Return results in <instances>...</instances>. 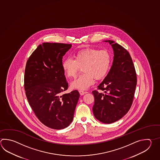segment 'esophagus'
<instances>
[{"label":"esophagus","instance_id":"1","mask_svg":"<svg viewBox=\"0 0 160 160\" xmlns=\"http://www.w3.org/2000/svg\"><path fill=\"white\" fill-rule=\"evenodd\" d=\"M78 92L80 93V95H81V96H82V95H84V94L87 93V92L83 91H82V90H80Z\"/></svg>","mask_w":160,"mask_h":160}]
</instances>
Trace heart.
I'll return each mask as SVG.
<instances>
[{
    "label": "heart",
    "instance_id": "obj_1",
    "mask_svg": "<svg viewBox=\"0 0 160 160\" xmlns=\"http://www.w3.org/2000/svg\"><path fill=\"white\" fill-rule=\"evenodd\" d=\"M75 59L67 58L63 60L62 68L65 75L68 78H73L80 67L83 74L71 83L72 89L86 90L93 85L95 78H104L109 71L111 56L107 50L87 48L76 52Z\"/></svg>",
    "mask_w": 160,
    "mask_h": 160
}]
</instances>
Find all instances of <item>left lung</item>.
Listing matches in <instances>:
<instances>
[{"mask_svg":"<svg viewBox=\"0 0 160 160\" xmlns=\"http://www.w3.org/2000/svg\"><path fill=\"white\" fill-rule=\"evenodd\" d=\"M113 50V61L109 72L98 89L92 91L95 118L104 124L121 119L130 109L137 84V76L131 55L127 49L112 40H105Z\"/></svg>","mask_w":160,"mask_h":160,"instance_id":"8db88e82","label":"left lung"}]
</instances>
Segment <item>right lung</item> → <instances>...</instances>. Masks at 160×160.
Instances as JSON below:
<instances>
[{"label":"right lung","instance_id":"add662e5","mask_svg":"<svg viewBox=\"0 0 160 160\" xmlns=\"http://www.w3.org/2000/svg\"><path fill=\"white\" fill-rule=\"evenodd\" d=\"M72 47L43 42L27 62L24 89L27 100L40 122L53 129L68 127L80 94L77 90L62 95L68 87L62 68V57Z\"/></svg>","mask_w":160,"mask_h":160}]
</instances>
